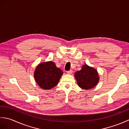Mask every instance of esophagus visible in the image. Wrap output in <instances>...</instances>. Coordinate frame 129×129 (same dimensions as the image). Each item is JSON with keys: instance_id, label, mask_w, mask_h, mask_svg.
<instances>
[{"instance_id": "1", "label": "esophagus", "mask_w": 129, "mask_h": 129, "mask_svg": "<svg viewBox=\"0 0 129 129\" xmlns=\"http://www.w3.org/2000/svg\"><path fill=\"white\" fill-rule=\"evenodd\" d=\"M73 72V70H69V71H68L67 74H72Z\"/></svg>"}]
</instances>
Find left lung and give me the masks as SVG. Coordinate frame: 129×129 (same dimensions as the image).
Returning <instances> with one entry per match:
<instances>
[{"label": "left lung", "mask_w": 129, "mask_h": 129, "mask_svg": "<svg viewBox=\"0 0 129 129\" xmlns=\"http://www.w3.org/2000/svg\"><path fill=\"white\" fill-rule=\"evenodd\" d=\"M74 76L78 86L84 90L94 87L100 79L96 69L87 64L83 65L81 69L75 73Z\"/></svg>", "instance_id": "8db88e82"}]
</instances>
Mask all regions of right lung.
<instances>
[{
	"label": "right lung",
	"mask_w": 129,
	"mask_h": 129,
	"mask_svg": "<svg viewBox=\"0 0 129 129\" xmlns=\"http://www.w3.org/2000/svg\"><path fill=\"white\" fill-rule=\"evenodd\" d=\"M62 74V70L57 68L54 62L49 61L41 62L37 65L34 77L41 88L49 90L58 84Z\"/></svg>",
	"instance_id": "obj_1"
}]
</instances>
